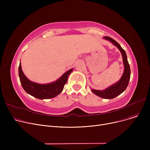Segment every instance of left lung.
I'll use <instances>...</instances> for the list:
<instances>
[{
    "mask_svg": "<svg viewBox=\"0 0 150 150\" xmlns=\"http://www.w3.org/2000/svg\"><path fill=\"white\" fill-rule=\"evenodd\" d=\"M104 38L106 39V40H108L112 42L115 46L118 47V49L120 50L123 57V61L125 66L124 73L122 78H120V80L115 84L110 86V87H109L108 88L106 89L104 91L92 89V92L100 97L106 99H112L117 97L118 96H119L120 94H121L123 92L125 91L126 89H127L130 79L131 70L129 63L127 59V54H126L125 51L122 48L120 45L117 41H115L114 39L109 36H105L104 37Z\"/></svg>",
    "mask_w": 150,
    "mask_h": 150,
    "instance_id": "left-lung-1",
    "label": "left lung"
}]
</instances>
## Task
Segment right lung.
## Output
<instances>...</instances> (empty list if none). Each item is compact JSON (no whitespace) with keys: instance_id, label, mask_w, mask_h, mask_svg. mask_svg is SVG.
I'll list each match as a JSON object with an SVG mask.
<instances>
[{"instance_id":"add662e5","label":"right lung","mask_w":150,"mask_h":150,"mask_svg":"<svg viewBox=\"0 0 150 150\" xmlns=\"http://www.w3.org/2000/svg\"><path fill=\"white\" fill-rule=\"evenodd\" d=\"M70 69L63 75L56 82L41 84L30 81L23 73L21 62L19 66V76L23 89L30 95L38 99H49L57 96L64 88L68 76L72 72Z\"/></svg>"}]
</instances>
